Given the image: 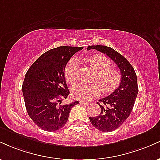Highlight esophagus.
Returning a JSON list of instances; mask_svg holds the SVG:
<instances>
[{"instance_id": "1", "label": "esophagus", "mask_w": 160, "mask_h": 160, "mask_svg": "<svg viewBox=\"0 0 160 160\" xmlns=\"http://www.w3.org/2000/svg\"><path fill=\"white\" fill-rule=\"evenodd\" d=\"M80 104H85V105H88L89 104V102H86V101H80Z\"/></svg>"}]
</instances>
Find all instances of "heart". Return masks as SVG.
Returning <instances> with one entry per match:
<instances>
[{"mask_svg":"<svg viewBox=\"0 0 160 160\" xmlns=\"http://www.w3.org/2000/svg\"><path fill=\"white\" fill-rule=\"evenodd\" d=\"M87 62L95 70L96 75L92 79V83L80 82L71 89V94L74 98L90 100L100 93L114 91L120 83V74L117 70L111 68L112 65L107 57L102 55H94L89 57ZM78 64L75 58L68 62L64 70V75L68 83H74L78 80Z\"/></svg>","mask_w":160,"mask_h":160,"instance_id":"obj_1","label":"heart"}]
</instances>
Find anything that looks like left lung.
Here are the masks:
<instances>
[{
  "mask_svg": "<svg viewBox=\"0 0 160 160\" xmlns=\"http://www.w3.org/2000/svg\"><path fill=\"white\" fill-rule=\"evenodd\" d=\"M91 49L110 57L118 66L121 73L119 87L111 95L97 102L101 108L100 114L95 117H89V120L95 128L104 132H110L120 127L132 111L138 92L137 76L128 60L113 49L102 45L88 47V50Z\"/></svg>",
  "mask_w": 160,
  "mask_h": 160,
  "instance_id": "obj_1",
  "label": "left lung"
}]
</instances>
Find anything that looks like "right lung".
Segmentation results:
<instances>
[{"instance_id":"1","label":"right lung","mask_w":160,"mask_h":160,"mask_svg":"<svg viewBox=\"0 0 160 160\" xmlns=\"http://www.w3.org/2000/svg\"><path fill=\"white\" fill-rule=\"evenodd\" d=\"M82 47H58L41 55L28 70L22 92L28 114L41 129L54 132L67 122L71 109L79 102L62 104L70 92L64 70L71 56Z\"/></svg>"}]
</instances>
